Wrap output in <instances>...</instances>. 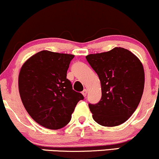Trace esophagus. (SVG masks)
<instances>
[{
	"instance_id": "34e87169",
	"label": "esophagus",
	"mask_w": 159,
	"mask_h": 159,
	"mask_svg": "<svg viewBox=\"0 0 159 159\" xmlns=\"http://www.w3.org/2000/svg\"><path fill=\"white\" fill-rule=\"evenodd\" d=\"M82 94H83V96H84V97H86V96H87V90H83V92H82Z\"/></svg>"
}]
</instances>
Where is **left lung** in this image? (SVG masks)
Returning a JSON list of instances; mask_svg holds the SVG:
<instances>
[{"instance_id":"obj_1","label":"left lung","mask_w":159,"mask_h":159,"mask_svg":"<svg viewBox=\"0 0 159 159\" xmlns=\"http://www.w3.org/2000/svg\"><path fill=\"white\" fill-rule=\"evenodd\" d=\"M86 59L101 82L102 98L89 104L93 118L103 126L121 125L139 105L144 88V70L133 53L120 47L107 52L91 54Z\"/></svg>"}]
</instances>
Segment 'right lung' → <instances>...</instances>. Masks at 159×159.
<instances>
[{
  "label": "right lung",
  "instance_id": "obj_1",
  "mask_svg": "<svg viewBox=\"0 0 159 159\" xmlns=\"http://www.w3.org/2000/svg\"><path fill=\"white\" fill-rule=\"evenodd\" d=\"M74 55L41 51L24 63L19 75L21 102L38 124L59 129L69 123L83 95L72 89L66 78Z\"/></svg>",
  "mask_w": 159,
  "mask_h": 159
}]
</instances>
